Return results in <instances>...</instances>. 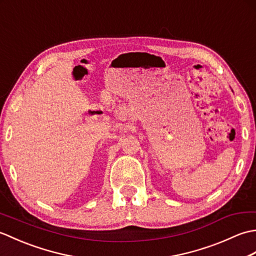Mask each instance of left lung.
<instances>
[{
    "label": "left lung",
    "instance_id": "obj_1",
    "mask_svg": "<svg viewBox=\"0 0 256 256\" xmlns=\"http://www.w3.org/2000/svg\"><path fill=\"white\" fill-rule=\"evenodd\" d=\"M232 91H233V90H232Z\"/></svg>",
    "mask_w": 256,
    "mask_h": 256
}]
</instances>
